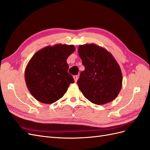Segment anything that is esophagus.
Returning <instances> with one entry per match:
<instances>
[{
	"label": "esophagus",
	"mask_w": 150,
	"mask_h": 150,
	"mask_svg": "<svg viewBox=\"0 0 150 150\" xmlns=\"http://www.w3.org/2000/svg\"><path fill=\"white\" fill-rule=\"evenodd\" d=\"M73 78H74V79L75 82H77V81H78V76H77V75L74 76H73Z\"/></svg>",
	"instance_id": "34e87169"
}]
</instances>
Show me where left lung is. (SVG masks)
<instances>
[{"label": "left lung", "mask_w": 150, "mask_h": 150, "mask_svg": "<svg viewBox=\"0 0 150 150\" xmlns=\"http://www.w3.org/2000/svg\"><path fill=\"white\" fill-rule=\"evenodd\" d=\"M78 52L85 69L81 72L77 83L84 97L98 105L114 100L120 92L122 81L120 67L115 57L94 44L81 45Z\"/></svg>", "instance_id": "left-lung-1"}]
</instances>
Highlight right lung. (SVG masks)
Wrapping results in <instances>:
<instances>
[{"mask_svg":"<svg viewBox=\"0 0 150 150\" xmlns=\"http://www.w3.org/2000/svg\"><path fill=\"white\" fill-rule=\"evenodd\" d=\"M73 45L58 44L39 50L26 66L25 80L33 96L52 104L61 98L74 80L68 73L67 59L75 51Z\"/></svg>","mask_w":150,"mask_h":150,"instance_id":"add662e5","label":"right lung"}]
</instances>
